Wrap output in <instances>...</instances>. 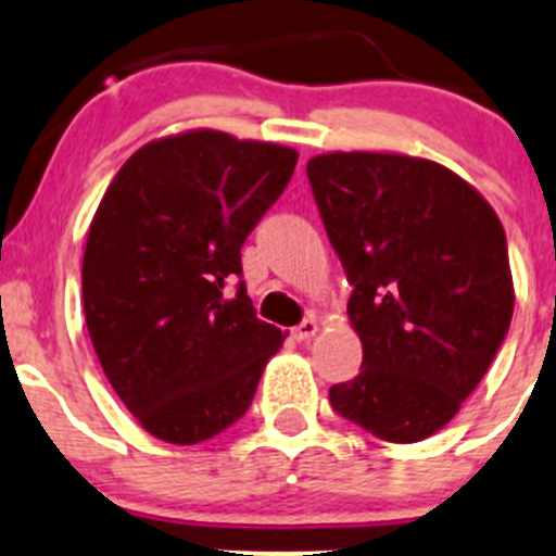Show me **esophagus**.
<instances>
[{
	"instance_id": "esophagus-1",
	"label": "esophagus",
	"mask_w": 556,
	"mask_h": 556,
	"mask_svg": "<svg viewBox=\"0 0 556 556\" xmlns=\"http://www.w3.org/2000/svg\"><path fill=\"white\" fill-rule=\"evenodd\" d=\"M317 333H319V323L314 317L304 319V323L295 325V328H293V339L295 341H309L312 336H317Z\"/></svg>"
}]
</instances>
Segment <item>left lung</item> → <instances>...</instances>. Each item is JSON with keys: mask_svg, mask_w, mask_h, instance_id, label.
I'll list each match as a JSON object with an SVG mask.
<instances>
[{"mask_svg": "<svg viewBox=\"0 0 556 556\" xmlns=\"http://www.w3.org/2000/svg\"><path fill=\"white\" fill-rule=\"evenodd\" d=\"M330 244L355 285L363 368L330 406L392 444L452 422L514 314L506 231L484 195L435 161L323 153L306 164Z\"/></svg>", "mask_w": 556, "mask_h": 556, "instance_id": "8db88e82", "label": "left lung"}]
</instances>
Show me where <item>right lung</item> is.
<instances>
[{"label":"right lung","instance_id":"obj_1","mask_svg":"<svg viewBox=\"0 0 556 556\" xmlns=\"http://www.w3.org/2000/svg\"><path fill=\"white\" fill-rule=\"evenodd\" d=\"M295 164L285 144L193 128L142 144L99 201L83 252L88 333L123 406L166 444L242 419L282 346L244 282H228Z\"/></svg>","mask_w":556,"mask_h":556}]
</instances>
